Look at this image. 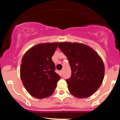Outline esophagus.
I'll use <instances>...</instances> for the list:
<instances>
[{
    "mask_svg": "<svg viewBox=\"0 0 120 120\" xmlns=\"http://www.w3.org/2000/svg\"><path fill=\"white\" fill-rule=\"evenodd\" d=\"M63 71H60V74H61V75L63 74Z\"/></svg>",
    "mask_w": 120,
    "mask_h": 120,
    "instance_id": "esophagus-1",
    "label": "esophagus"
}]
</instances>
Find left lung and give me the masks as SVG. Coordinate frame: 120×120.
Segmentation results:
<instances>
[{
  "label": "left lung",
  "instance_id": "obj_1",
  "mask_svg": "<svg viewBox=\"0 0 120 120\" xmlns=\"http://www.w3.org/2000/svg\"><path fill=\"white\" fill-rule=\"evenodd\" d=\"M58 47L69 62L71 75L67 79L68 90L78 98H86L100 87L104 76V65L98 53L80 43L60 42Z\"/></svg>",
  "mask_w": 120,
  "mask_h": 120
}]
</instances>
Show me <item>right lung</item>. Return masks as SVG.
Returning a JSON list of instances; mask_svg holds the SVG:
<instances>
[{
    "label": "right lung",
    "instance_id": "add662e5",
    "mask_svg": "<svg viewBox=\"0 0 120 120\" xmlns=\"http://www.w3.org/2000/svg\"><path fill=\"white\" fill-rule=\"evenodd\" d=\"M57 42L40 43L26 52L20 67L23 85L31 96L43 99L51 95L60 77L55 71V65L52 57Z\"/></svg>",
    "mask_w": 120,
    "mask_h": 120
}]
</instances>
